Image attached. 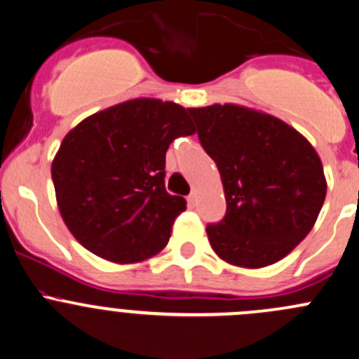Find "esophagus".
Returning a JSON list of instances; mask_svg holds the SVG:
<instances>
[{
    "label": "esophagus",
    "mask_w": 359,
    "mask_h": 359,
    "mask_svg": "<svg viewBox=\"0 0 359 359\" xmlns=\"http://www.w3.org/2000/svg\"><path fill=\"white\" fill-rule=\"evenodd\" d=\"M187 201H188V205H190V207L197 205V191H191V194L188 195Z\"/></svg>",
    "instance_id": "1"
}]
</instances>
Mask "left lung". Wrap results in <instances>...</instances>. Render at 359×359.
<instances>
[{
	"instance_id": "left-lung-1",
	"label": "left lung",
	"mask_w": 359,
	"mask_h": 359,
	"mask_svg": "<svg viewBox=\"0 0 359 359\" xmlns=\"http://www.w3.org/2000/svg\"><path fill=\"white\" fill-rule=\"evenodd\" d=\"M188 112L219 169L226 198L223 219L205 228L214 252L242 268L283 259L311 231L325 202L316 150L269 114L233 103Z\"/></svg>"
}]
</instances>
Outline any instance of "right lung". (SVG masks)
Listing matches in <instances>:
<instances>
[{"instance_id":"1","label":"right lung","mask_w":359,"mask_h":359,"mask_svg":"<svg viewBox=\"0 0 359 359\" xmlns=\"http://www.w3.org/2000/svg\"><path fill=\"white\" fill-rule=\"evenodd\" d=\"M195 126L172 102L136 98L93 114L51 164L62 217L77 242L128 264L161 252L187 201L165 190V152Z\"/></svg>"}]
</instances>
